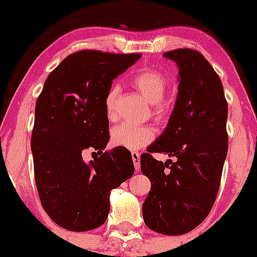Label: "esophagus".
<instances>
[{"label": "esophagus", "instance_id": "obj_1", "mask_svg": "<svg viewBox=\"0 0 257 257\" xmlns=\"http://www.w3.org/2000/svg\"><path fill=\"white\" fill-rule=\"evenodd\" d=\"M132 158H133V163H134L135 169H139V168H140V155H139V152L133 151Z\"/></svg>", "mask_w": 257, "mask_h": 257}]
</instances>
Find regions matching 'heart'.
Returning a JSON list of instances; mask_svg holds the SVG:
<instances>
[{
    "mask_svg": "<svg viewBox=\"0 0 257 257\" xmlns=\"http://www.w3.org/2000/svg\"><path fill=\"white\" fill-rule=\"evenodd\" d=\"M132 83L139 93L151 104V114L155 119L166 118L170 110V102L164 94L167 91L168 79L166 75L156 70H144L132 78ZM119 94L117 87H112L105 99L106 116L110 120L117 118L116 101ZM156 132L149 124L133 125L122 123L114 126L111 132L112 144L117 147L137 151L155 140Z\"/></svg>",
    "mask_w": 257,
    "mask_h": 257,
    "instance_id": "heart-1",
    "label": "heart"
}]
</instances>
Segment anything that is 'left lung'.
I'll return each mask as SVG.
<instances>
[{
  "instance_id": "obj_1",
  "label": "left lung",
  "mask_w": 257,
  "mask_h": 257,
  "mask_svg": "<svg viewBox=\"0 0 257 257\" xmlns=\"http://www.w3.org/2000/svg\"><path fill=\"white\" fill-rule=\"evenodd\" d=\"M163 55L178 64L179 93L163 134L141 155V172L151 181L143 216L152 231L180 235L202 223L216 199L228 149V105L219 75L198 51ZM152 153L177 159L163 164Z\"/></svg>"
}]
</instances>
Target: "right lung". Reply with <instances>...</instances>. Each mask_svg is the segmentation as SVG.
Listing matches in <instances>:
<instances>
[{"label":"right lung","instance_id":"1","mask_svg":"<svg viewBox=\"0 0 257 257\" xmlns=\"http://www.w3.org/2000/svg\"><path fill=\"white\" fill-rule=\"evenodd\" d=\"M140 58V53L75 52L49 73L38 95L31 135L35 181L44 211L65 229L101 226L111 190L134 174L131 151L104 152L110 139L105 99L112 81ZM87 148L99 155L89 164L81 157Z\"/></svg>","mask_w":257,"mask_h":257}]
</instances>
